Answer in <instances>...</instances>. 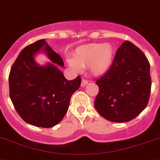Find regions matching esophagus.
Masks as SVG:
<instances>
[{
  "instance_id": "1",
  "label": "esophagus",
  "mask_w": 160,
  "mask_h": 160,
  "mask_svg": "<svg viewBox=\"0 0 160 160\" xmlns=\"http://www.w3.org/2000/svg\"><path fill=\"white\" fill-rule=\"evenodd\" d=\"M87 84H88V81H87L86 80L83 79V80H81V84H80V85H81V87H84Z\"/></svg>"
}]
</instances>
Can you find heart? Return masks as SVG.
Returning <instances> with one entry per match:
<instances>
[{
    "label": "heart",
    "instance_id": "b5f03b06",
    "mask_svg": "<svg viewBox=\"0 0 160 160\" xmlns=\"http://www.w3.org/2000/svg\"><path fill=\"white\" fill-rule=\"evenodd\" d=\"M114 57L115 50L110 44H93L78 49L67 62L74 72H81L83 68H88L93 76H102L110 71Z\"/></svg>",
    "mask_w": 160,
    "mask_h": 160
}]
</instances>
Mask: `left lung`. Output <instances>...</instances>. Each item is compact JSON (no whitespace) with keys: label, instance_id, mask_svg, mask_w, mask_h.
Masks as SVG:
<instances>
[{"label":"left lung","instance_id":"obj_1","mask_svg":"<svg viewBox=\"0 0 160 160\" xmlns=\"http://www.w3.org/2000/svg\"><path fill=\"white\" fill-rule=\"evenodd\" d=\"M94 107L103 118L128 122L146 108L151 94L150 63L140 49L125 41L118 49L110 71L96 81Z\"/></svg>","mask_w":160,"mask_h":160}]
</instances>
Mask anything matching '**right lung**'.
I'll list each match as a JSON object with an SVG mask.
<instances>
[{
	"mask_svg": "<svg viewBox=\"0 0 160 160\" xmlns=\"http://www.w3.org/2000/svg\"><path fill=\"white\" fill-rule=\"evenodd\" d=\"M39 52L50 60L40 65L34 60ZM63 61L45 41L39 40L22 49L9 76V96L18 115L36 127L51 128L61 121L69 107L72 95L79 89L80 76L68 80L59 70Z\"/></svg>",
	"mask_w": 160,
	"mask_h": 160,
	"instance_id": "add662e5",
	"label": "right lung"
}]
</instances>
